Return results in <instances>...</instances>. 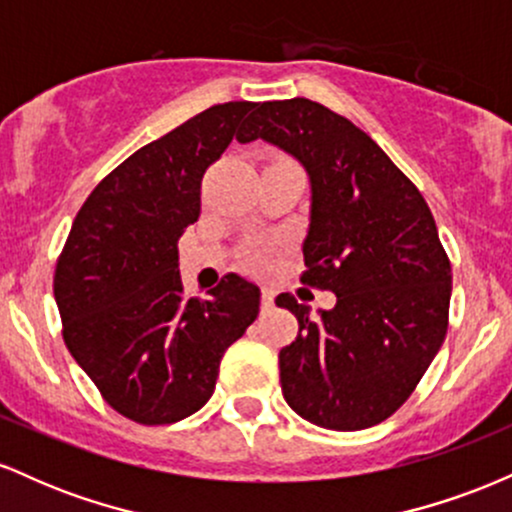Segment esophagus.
<instances>
[{"mask_svg":"<svg viewBox=\"0 0 512 512\" xmlns=\"http://www.w3.org/2000/svg\"><path fill=\"white\" fill-rule=\"evenodd\" d=\"M262 310H269L274 305V291L272 289H262Z\"/></svg>","mask_w":512,"mask_h":512,"instance_id":"esophagus-1","label":"esophagus"}]
</instances>
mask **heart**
Here are the masks:
<instances>
[{
	"label": "heart",
	"mask_w": 512,
	"mask_h": 512,
	"mask_svg": "<svg viewBox=\"0 0 512 512\" xmlns=\"http://www.w3.org/2000/svg\"><path fill=\"white\" fill-rule=\"evenodd\" d=\"M245 262H248L250 267H255V269H262L264 264L269 262V255H267V250H264V248H250L248 252H245Z\"/></svg>",
	"instance_id": "heart-1"
}]
</instances>
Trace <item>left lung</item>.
Listing matches in <instances>:
<instances>
[{
	"label": "left lung",
	"mask_w": 512,
	"mask_h": 512,
	"mask_svg": "<svg viewBox=\"0 0 512 512\" xmlns=\"http://www.w3.org/2000/svg\"><path fill=\"white\" fill-rule=\"evenodd\" d=\"M236 139H264L305 168L301 281L337 296L317 317L291 293L276 296L298 317L296 342L279 351L284 399L330 431L380 424L448 332L452 272L426 199L363 129L308 98L257 103Z\"/></svg>",
	"instance_id": "1"
}]
</instances>
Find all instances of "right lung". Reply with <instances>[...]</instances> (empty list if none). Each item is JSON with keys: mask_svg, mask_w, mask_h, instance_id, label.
<instances>
[{"mask_svg": "<svg viewBox=\"0 0 512 512\" xmlns=\"http://www.w3.org/2000/svg\"><path fill=\"white\" fill-rule=\"evenodd\" d=\"M252 108L211 105L134 151L88 195L57 260L64 344L105 402L137 424H175L202 409L223 351L260 313V289L243 276L187 298L178 272L204 173Z\"/></svg>", "mask_w": 512, "mask_h": 512, "instance_id": "1", "label": "right lung"}]
</instances>
